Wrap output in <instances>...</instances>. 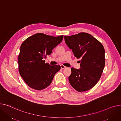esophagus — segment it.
I'll return each instance as SVG.
<instances>
[{
  "instance_id": "esophagus-1",
  "label": "esophagus",
  "mask_w": 121,
  "mask_h": 121,
  "mask_svg": "<svg viewBox=\"0 0 121 121\" xmlns=\"http://www.w3.org/2000/svg\"><path fill=\"white\" fill-rule=\"evenodd\" d=\"M67 67H65V66H64V65H61V68L62 69H65V68H66Z\"/></svg>"
}]
</instances>
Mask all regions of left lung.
<instances>
[{
    "label": "left lung",
    "mask_w": 121,
    "mask_h": 121,
    "mask_svg": "<svg viewBox=\"0 0 121 121\" xmlns=\"http://www.w3.org/2000/svg\"><path fill=\"white\" fill-rule=\"evenodd\" d=\"M65 41L74 56L80 59V69H71L69 82L79 92L91 89L101 76L105 65L104 49L103 45L91 35L80 33L65 36Z\"/></svg>",
    "instance_id": "1"
}]
</instances>
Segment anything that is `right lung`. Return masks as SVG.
<instances>
[{
	"label": "right lung",
	"instance_id": "obj_1",
	"mask_svg": "<svg viewBox=\"0 0 121 121\" xmlns=\"http://www.w3.org/2000/svg\"><path fill=\"white\" fill-rule=\"evenodd\" d=\"M63 38V35L54 37L38 33L27 38L21 44L18 58L19 72L30 88L37 91L44 89L60 69V66H51L44 59Z\"/></svg>",
	"mask_w": 121,
	"mask_h": 121
}]
</instances>
